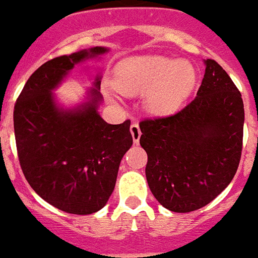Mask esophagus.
I'll use <instances>...</instances> for the list:
<instances>
[{"mask_svg": "<svg viewBox=\"0 0 258 258\" xmlns=\"http://www.w3.org/2000/svg\"><path fill=\"white\" fill-rule=\"evenodd\" d=\"M130 131H131V135H133L134 143H139V139H141V128H139V124H138L137 121L131 124L130 127Z\"/></svg>", "mask_w": 258, "mask_h": 258, "instance_id": "34e87169", "label": "esophagus"}]
</instances>
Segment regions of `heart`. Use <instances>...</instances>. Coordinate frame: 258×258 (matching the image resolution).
Listing matches in <instances>:
<instances>
[{"instance_id": "heart-1", "label": "heart", "mask_w": 258, "mask_h": 258, "mask_svg": "<svg viewBox=\"0 0 258 258\" xmlns=\"http://www.w3.org/2000/svg\"><path fill=\"white\" fill-rule=\"evenodd\" d=\"M191 64L165 56H135L116 67L115 83L123 93H143L146 105L155 113L175 111L196 87Z\"/></svg>"}]
</instances>
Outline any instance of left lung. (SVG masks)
I'll use <instances>...</instances> for the list:
<instances>
[{"mask_svg":"<svg viewBox=\"0 0 258 258\" xmlns=\"http://www.w3.org/2000/svg\"><path fill=\"white\" fill-rule=\"evenodd\" d=\"M196 99L179 112L139 123L147 153V183L163 206L194 212L228 187L238 169L244 135V103L222 67L205 60Z\"/></svg>","mask_w":258,"mask_h":258,"instance_id":"obj_1","label":"left lung"}]
</instances>
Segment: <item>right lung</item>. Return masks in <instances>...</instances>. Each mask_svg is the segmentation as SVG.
I'll return each mask as SVG.
<instances>
[{"label":"right lung","instance_id":"right-lung-1","mask_svg":"<svg viewBox=\"0 0 258 258\" xmlns=\"http://www.w3.org/2000/svg\"><path fill=\"white\" fill-rule=\"evenodd\" d=\"M107 52L93 46L46 61L28 79L14 105V137L26 180L42 200L71 214L104 208L121 158L133 146L131 121L108 124L97 112L100 75L76 107L64 108L53 93L75 66Z\"/></svg>","mask_w":258,"mask_h":258}]
</instances>
